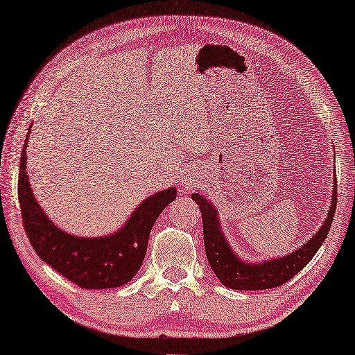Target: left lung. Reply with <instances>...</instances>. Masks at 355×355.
Here are the masks:
<instances>
[{"label":"left lung","instance_id":"obj_1","mask_svg":"<svg viewBox=\"0 0 355 355\" xmlns=\"http://www.w3.org/2000/svg\"><path fill=\"white\" fill-rule=\"evenodd\" d=\"M336 185L337 182H334V191L327 218L315 235L307 241L306 244L298 247L295 252L289 253V255L269 259L266 263L253 264L244 263L243 259H239L233 253L224 233L220 232L223 227L219 224L215 205L210 204L204 196H199L198 193H195L191 199L198 202L199 210L202 213L207 259H209L211 270L215 272L219 282L233 291H263L282 286L293 278V275H297L303 267L309 264V261L322 247L327 233H329L334 213H336L337 207Z\"/></svg>","mask_w":355,"mask_h":355}]
</instances>
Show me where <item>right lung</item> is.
<instances>
[{
  "mask_svg": "<svg viewBox=\"0 0 355 355\" xmlns=\"http://www.w3.org/2000/svg\"><path fill=\"white\" fill-rule=\"evenodd\" d=\"M26 136L19 159L18 200L26 235L44 263L83 289H111L130 283L144 263L150 232L166 205L176 199V189L146 198L131 213L122 229L110 236L78 238L52 223L33 198L26 171Z\"/></svg>",
  "mask_w": 355,
  "mask_h": 355,
  "instance_id": "1",
  "label": "right lung"
}]
</instances>
